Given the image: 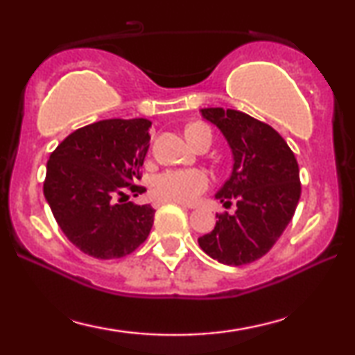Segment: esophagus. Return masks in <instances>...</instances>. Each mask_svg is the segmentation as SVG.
Segmentation results:
<instances>
[{
  "mask_svg": "<svg viewBox=\"0 0 355 355\" xmlns=\"http://www.w3.org/2000/svg\"><path fill=\"white\" fill-rule=\"evenodd\" d=\"M164 203H178V205H182V207H186V208H193L192 205H186V203H181V202H171V200H155L153 205H155V207H162V205H164Z\"/></svg>",
  "mask_w": 355,
  "mask_h": 355,
  "instance_id": "1",
  "label": "esophagus"
}]
</instances>
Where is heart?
Returning a JSON list of instances; mask_svg holds the SVG:
<instances>
[{"mask_svg": "<svg viewBox=\"0 0 355 355\" xmlns=\"http://www.w3.org/2000/svg\"><path fill=\"white\" fill-rule=\"evenodd\" d=\"M207 134L211 137L210 129L205 124H191L186 135ZM210 186V178L203 169H166L157 174L152 181L153 196L159 200H171L181 203L196 202Z\"/></svg>", "mask_w": 355, "mask_h": 355, "instance_id": "b5f03b06", "label": "heart"}]
</instances>
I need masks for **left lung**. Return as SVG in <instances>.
I'll return each instance as SVG.
<instances>
[{"label": "left lung", "mask_w": 355, "mask_h": 355, "mask_svg": "<svg viewBox=\"0 0 355 355\" xmlns=\"http://www.w3.org/2000/svg\"><path fill=\"white\" fill-rule=\"evenodd\" d=\"M202 116L221 130L234 164L216 198L234 215L216 213V226L198 237L207 255L241 266L268 254L293 220L300 198L299 164L286 140L261 121L237 110L203 108Z\"/></svg>", "instance_id": "8db88e82"}]
</instances>
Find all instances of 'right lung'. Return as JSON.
<instances>
[{
	"label": "right lung",
	"mask_w": 355,
	"mask_h": 355,
	"mask_svg": "<svg viewBox=\"0 0 355 355\" xmlns=\"http://www.w3.org/2000/svg\"><path fill=\"white\" fill-rule=\"evenodd\" d=\"M150 125L144 118L98 121L67 135L48 159L43 193L53 216L94 259L132 254L152 230L153 208L128 202V193L145 192L135 181L142 178Z\"/></svg>",
	"instance_id": "obj_1"
}]
</instances>
